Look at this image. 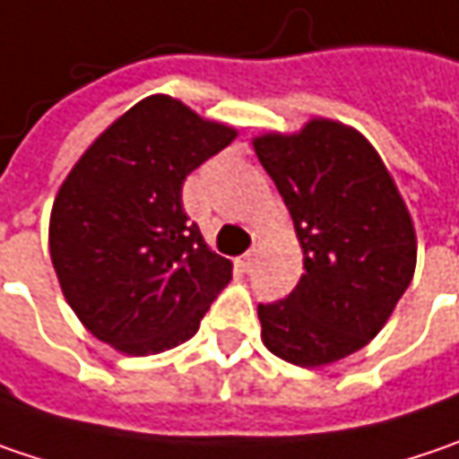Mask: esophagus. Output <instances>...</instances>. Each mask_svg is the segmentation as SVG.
<instances>
[{
	"instance_id": "esophagus-1",
	"label": "esophagus",
	"mask_w": 459,
	"mask_h": 459,
	"mask_svg": "<svg viewBox=\"0 0 459 459\" xmlns=\"http://www.w3.org/2000/svg\"><path fill=\"white\" fill-rule=\"evenodd\" d=\"M255 259H256V252L252 249V252H247V255L238 256V267H241L244 273H249V270L255 267Z\"/></svg>"
}]
</instances>
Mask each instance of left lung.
Masks as SVG:
<instances>
[{"label": "left lung", "mask_w": 459, "mask_h": 459, "mask_svg": "<svg viewBox=\"0 0 459 459\" xmlns=\"http://www.w3.org/2000/svg\"><path fill=\"white\" fill-rule=\"evenodd\" d=\"M252 145L304 252L290 296L256 307L262 342L288 364H335L379 335L413 281V218L379 152L348 124L319 117Z\"/></svg>", "instance_id": "1"}]
</instances>
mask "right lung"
Returning a JSON list of instances; mask_svg holds the SVG:
<instances>
[{
	"instance_id": "1",
	"label": "right lung",
	"mask_w": 459,
	"mask_h": 459,
	"mask_svg": "<svg viewBox=\"0 0 459 459\" xmlns=\"http://www.w3.org/2000/svg\"><path fill=\"white\" fill-rule=\"evenodd\" d=\"M236 134L171 95H148L72 166L48 252L67 304L100 342L150 356L200 330L233 264L186 218L181 186Z\"/></svg>"
}]
</instances>
